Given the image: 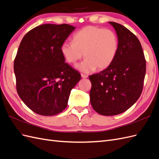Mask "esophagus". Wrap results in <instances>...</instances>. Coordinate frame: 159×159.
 <instances>
[{"label":"esophagus","mask_w":159,"mask_h":159,"mask_svg":"<svg viewBox=\"0 0 159 159\" xmlns=\"http://www.w3.org/2000/svg\"><path fill=\"white\" fill-rule=\"evenodd\" d=\"M81 78H87L88 77V75L84 74H81Z\"/></svg>","instance_id":"obj_1"}]
</instances>
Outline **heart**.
Returning <instances> with one entry per match:
<instances>
[{
  "instance_id": "obj_1",
  "label": "heart",
  "mask_w": 159,
  "mask_h": 159,
  "mask_svg": "<svg viewBox=\"0 0 159 159\" xmlns=\"http://www.w3.org/2000/svg\"><path fill=\"white\" fill-rule=\"evenodd\" d=\"M73 41L62 44L61 54L67 62L74 64L82 58L84 53L86 58L77 68L85 73L96 68L99 70L108 68L118 50V37L110 29L86 26L75 34Z\"/></svg>"
}]
</instances>
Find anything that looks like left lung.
Returning a JSON list of instances; mask_svg holds the SVG:
<instances>
[{"instance_id":"obj_1","label":"left lung","mask_w":159,"mask_h":159,"mask_svg":"<svg viewBox=\"0 0 159 159\" xmlns=\"http://www.w3.org/2000/svg\"><path fill=\"white\" fill-rule=\"evenodd\" d=\"M109 23L118 37L116 56L108 68L89 76L91 106L105 116L125 111L137 102L146 73V60L137 37L120 24Z\"/></svg>"}]
</instances>
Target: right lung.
I'll use <instances>...</instances> for the list:
<instances>
[{"instance_id":"obj_1","label":"right lung","mask_w":159,"mask_h":159,"mask_svg":"<svg viewBox=\"0 0 159 159\" xmlns=\"http://www.w3.org/2000/svg\"><path fill=\"white\" fill-rule=\"evenodd\" d=\"M75 28L67 24L38 26L26 34L19 46L14 61L16 91L37 114L61 113L81 80L79 72L65 63L60 50Z\"/></svg>"}]
</instances>
